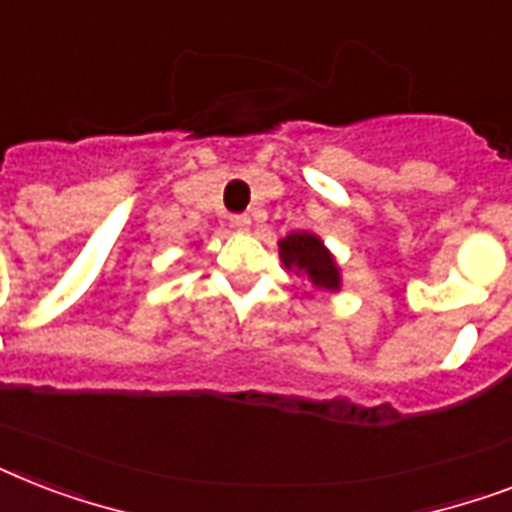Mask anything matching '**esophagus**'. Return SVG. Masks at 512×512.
<instances>
[{
    "label": "esophagus",
    "instance_id": "obj_1",
    "mask_svg": "<svg viewBox=\"0 0 512 512\" xmlns=\"http://www.w3.org/2000/svg\"><path fill=\"white\" fill-rule=\"evenodd\" d=\"M231 225H233V228H239V231H249L252 220H249V215H233Z\"/></svg>",
    "mask_w": 512,
    "mask_h": 512
}]
</instances>
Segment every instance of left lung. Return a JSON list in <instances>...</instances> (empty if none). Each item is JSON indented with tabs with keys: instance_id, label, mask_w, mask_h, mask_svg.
<instances>
[{
	"instance_id": "left-lung-1",
	"label": "left lung",
	"mask_w": 512,
	"mask_h": 512,
	"mask_svg": "<svg viewBox=\"0 0 512 512\" xmlns=\"http://www.w3.org/2000/svg\"><path fill=\"white\" fill-rule=\"evenodd\" d=\"M281 263L289 271L308 276L316 289H337L340 287V273L324 244L313 233H289L287 239L279 241Z\"/></svg>"
}]
</instances>
